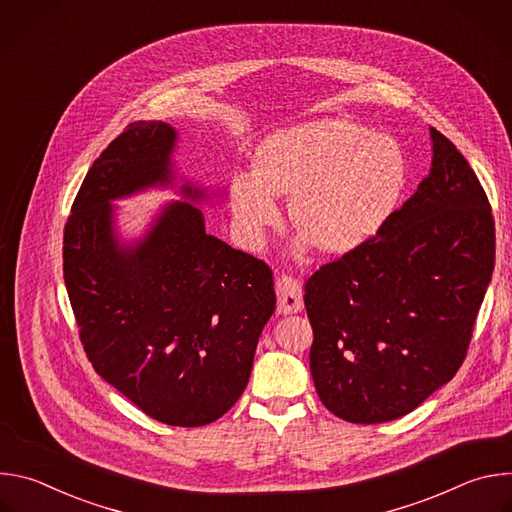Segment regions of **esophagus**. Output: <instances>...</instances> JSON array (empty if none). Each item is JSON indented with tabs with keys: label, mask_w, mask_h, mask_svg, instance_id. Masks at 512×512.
<instances>
[{
	"label": "esophagus",
	"mask_w": 512,
	"mask_h": 512,
	"mask_svg": "<svg viewBox=\"0 0 512 512\" xmlns=\"http://www.w3.org/2000/svg\"><path fill=\"white\" fill-rule=\"evenodd\" d=\"M277 291V308L281 314H296L304 308V291L302 283L291 275H279L275 279Z\"/></svg>",
	"instance_id": "obj_1"
}]
</instances>
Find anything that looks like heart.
Segmentation results:
<instances>
[{"label":"heart","mask_w":512,"mask_h":512,"mask_svg":"<svg viewBox=\"0 0 512 512\" xmlns=\"http://www.w3.org/2000/svg\"><path fill=\"white\" fill-rule=\"evenodd\" d=\"M407 184L401 145L383 133L324 121L267 139L255 172H239L231 208L251 247L277 221L275 194H291L294 225L324 251H350L375 237L399 206Z\"/></svg>","instance_id":"1"}]
</instances>
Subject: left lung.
I'll list each match as a JSON object with an SVG mask.
<instances>
[{
    "label": "left lung",
    "mask_w": 512,
    "mask_h": 512,
    "mask_svg": "<svg viewBox=\"0 0 512 512\" xmlns=\"http://www.w3.org/2000/svg\"><path fill=\"white\" fill-rule=\"evenodd\" d=\"M431 172L385 227L306 281L310 371L350 423L407 415L454 379L494 269L488 196L431 127Z\"/></svg>",
    "instance_id": "1"
}]
</instances>
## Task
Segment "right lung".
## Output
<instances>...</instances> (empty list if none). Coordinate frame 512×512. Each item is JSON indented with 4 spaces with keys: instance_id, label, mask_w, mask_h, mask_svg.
<instances>
[{
    "instance_id": "add662e5",
    "label": "right lung",
    "mask_w": 512,
    "mask_h": 512,
    "mask_svg": "<svg viewBox=\"0 0 512 512\" xmlns=\"http://www.w3.org/2000/svg\"><path fill=\"white\" fill-rule=\"evenodd\" d=\"M174 141L168 123L135 121L107 145L72 202L62 269L97 375L152 419L200 427L245 391L275 289L269 265L208 235L188 202L166 206L135 247L117 243L109 202L170 184Z\"/></svg>"
}]
</instances>
